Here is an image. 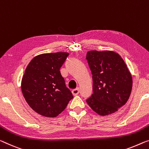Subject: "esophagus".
I'll return each mask as SVG.
<instances>
[{"mask_svg":"<svg viewBox=\"0 0 149 149\" xmlns=\"http://www.w3.org/2000/svg\"><path fill=\"white\" fill-rule=\"evenodd\" d=\"M72 95H74V96H77L78 94L79 93V88H77L74 89V90H72Z\"/></svg>","mask_w":149,"mask_h":149,"instance_id":"obj_1","label":"esophagus"}]
</instances>
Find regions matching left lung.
Instances as JSON below:
<instances>
[{"mask_svg":"<svg viewBox=\"0 0 149 149\" xmlns=\"http://www.w3.org/2000/svg\"><path fill=\"white\" fill-rule=\"evenodd\" d=\"M86 59L93 81V93L86 102L99 115L115 113L131 93L132 79L127 65L119 54L111 51H90Z\"/></svg>","mask_w":149,"mask_h":149,"instance_id":"obj_1","label":"left lung"}]
</instances>
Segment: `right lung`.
Returning <instances> with one entry per match:
<instances>
[{
	"mask_svg": "<svg viewBox=\"0 0 149 149\" xmlns=\"http://www.w3.org/2000/svg\"><path fill=\"white\" fill-rule=\"evenodd\" d=\"M68 55L62 52L41 54L34 57L26 68L22 92L28 104L40 115L56 117L73 98L60 72Z\"/></svg>",
	"mask_w": 149,
	"mask_h": 149,
	"instance_id": "1",
	"label": "right lung"
}]
</instances>
